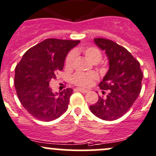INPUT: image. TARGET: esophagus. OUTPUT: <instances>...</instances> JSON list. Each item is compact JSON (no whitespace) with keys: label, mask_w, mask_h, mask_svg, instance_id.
Instances as JSON below:
<instances>
[{"label":"esophagus","mask_w":156,"mask_h":156,"mask_svg":"<svg viewBox=\"0 0 156 156\" xmlns=\"http://www.w3.org/2000/svg\"><path fill=\"white\" fill-rule=\"evenodd\" d=\"M76 90H78V91L81 92V93H83V94H86V93H87V92H88V90H87V89L81 88V87H78V88H77Z\"/></svg>","instance_id":"obj_1"}]
</instances>
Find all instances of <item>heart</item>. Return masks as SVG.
<instances>
[{
  "label": "heart",
  "instance_id": "1",
  "mask_svg": "<svg viewBox=\"0 0 156 156\" xmlns=\"http://www.w3.org/2000/svg\"><path fill=\"white\" fill-rule=\"evenodd\" d=\"M78 53L84 54V56L93 64H97L102 58V54L101 51L96 47H87V48H77L73 52L69 53L66 58L65 64L67 68H72L73 66L75 61V55ZM96 79V75L92 73L84 74L78 72L72 78V81L74 84L81 87H87L90 85L94 80Z\"/></svg>",
  "mask_w": 156,
  "mask_h": 156
}]
</instances>
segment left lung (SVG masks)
Returning a JSON list of instances; mask_svg holds the SVG:
<instances>
[{
    "label": "left lung",
    "mask_w": 156,
    "mask_h": 156,
    "mask_svg": "<svg viewBox=\"0 0 156 156\" xmlns=\"http://www.w3.org/2000/svg\"><path fill=\"white\" fill-rule=\"evenodd\" d=\"M94 42L108 58L109 69L99 87L102 93L104 90L109 93L106 98L99 97L90 110L98 118L114 120L123 116L140 95L143 72L140 62L123 46L103 38Z\"/></svg>",
    "instance_id": "obj_1"
}]
</instances>
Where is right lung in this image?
<instances>
[{
    "label": "right lung",
    "mask_w": 156,
    "mask_h": 156,
    "mask_svg": "<svg viewBox=\"0 0 156 156\" xmlns=\"http://www.w3.org/2000/svg\"><path fill=\"white\" fill-rule=\"evenodd\" d=\"M79 40L47 39L24 53L15 69L14 85L19 101L33 117L52 121L67 110L73 90L59 93L49 87L63 69L66 55Z\"/></svg>",
    "instance_id": "right-lung-1"
}]
</instances>
